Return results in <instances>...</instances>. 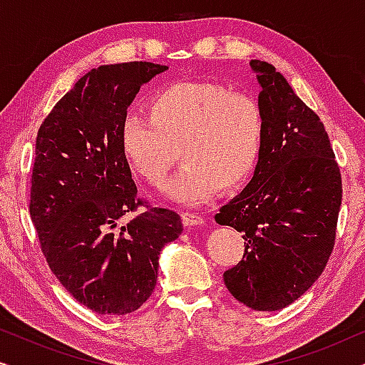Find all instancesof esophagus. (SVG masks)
Returning <instances> with one entry per match:
<instances>
[{
  "instance_id": "esophagus-1",
  "label": "esophagus",
  "mask_w": 365,
  "mask_h": 365,
  "mask_svg": "<svg viewBox=\"0 0 365 365\" xmlns=\"http://www.w3.org/2000/svg\"><path fill=\"white\" fill-rule=\"evenodd\" d=\"M182 222L184 226L192 227V226H204L206 221H204L202 216H199L197 212H191V211H182Z\"/></svg>"
}]
</instances>
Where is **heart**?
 Returning <instances> with one entry per match:
<instances>
[{
  "instance_id": "1",
  "label": "heart",
  "mask_w": 365,
  "mask_h": 365,
  "mask_svg": "<svg viewBox=\"0 0 365 365\" xmlns=\"http://www.w3.org/2000/svg\"><path fill=\"white\" fill-rule=\"evenodd\" d=\"M148 116L129 113L119 129L129 166L163 187L179 159L186 164L169 196L197 204L217 191L242 187L256 171L264 146V114L256 99L216 83L181 81L158 89Z\"/></svg>"
}]
</instances>
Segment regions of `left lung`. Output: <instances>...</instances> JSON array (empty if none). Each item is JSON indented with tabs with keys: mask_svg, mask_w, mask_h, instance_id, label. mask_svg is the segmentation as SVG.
<instances>
[{
	"mask_svg": "<svg viewBox=\"0 0 365 365\" xmlns=\"http://www.w3.org/2000/svg\"><path fill=\"white\" fill-rule=\"evenodd\" d=\"M262 91L264 146L251 182L216 222L244 232L242 261L224 272L227 291L254 311H279L321 276L336 241L341 171L324 124L272 64L252 59Z\"/></svg>",
	"mask_w": 365,
	"mask_h": 365,
	"instance_id": "1",
	"label": "left lung"
}]
</instances>
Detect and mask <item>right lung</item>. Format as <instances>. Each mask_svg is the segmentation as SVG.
Here are the masks:
<instances>
[{
	"instance_id": "add662e5",
	"label": "right lung",
	"mask_w": 365,
	"mask_h": 365,
	"mask_svg": "<svg viewBox=\"0 0 365 365\" xmlns=\"http://www.w3.org/2000/svg\"><path fill=\"white\" fill-rule=\"evenodd\" d=\"M168 66L104 64L56 103L36 138L29 214L63 287L103 316H124L156 287L159 254L182 232L178 212L141 206L119 129L139 88Z\"/></svg>"
}]
</instances>
